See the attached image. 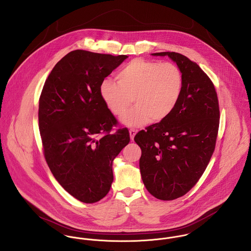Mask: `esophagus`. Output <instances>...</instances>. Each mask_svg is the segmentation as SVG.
Instances as JSON below:
<instances>
[{"instance_id":"1","label":"esophagus","mask_w":251,"mask_h":251,"mask_svg":"<svg viewBox=\"0 0 251 251\" xmlns=\"http://www.w3.org/2000/svg\"><path fill=\"white\" fill-rule=\"evenodd\" d=\"M136 132H137V131H136L135 129H130L129 133H130V137H131V139H132V140H134V137H135Z\"/></svg>"}]
</instances>
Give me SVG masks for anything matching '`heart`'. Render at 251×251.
<instances>
[{"label":"heart","instance_id":"obj_1","mask_svg":"<svg viewBox=\"0 0 251 251\" xmlns=\"http://www.w3.org/2000/svg\"><path fill=\"white\" fill-rule=\"evenodd\" d=\"M116 80L104 79L100 97L108 110L122 116L134 101L135 106L121 118L127 126L160 122L173 113L183 91V75L171 62L134 59L117 74Z\"/></svg>","mask_w":251,"mask_h":251}]
</instances>
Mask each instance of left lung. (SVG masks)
<instances>
[{
	"label": "left lung",
	"instance_id": "8db88e82",
	"mask_svg": "<svg viewBox=\"0 0 251 251\" xmlns=\"http://www.w3.org/2000/svg\"><path fill=\"white\" fill-rule=\"evenodd\" d=\"M168 55L183 75V91L173 113L135 136L141 149L139 168L148 192L162 201L187 193L205 171L216 146L220 108L211 79L190 59Z\"/></svg>",
	"mask_w": 251,
	"mask_h": 251
}]
</instances>
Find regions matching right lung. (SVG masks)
<instances>
[{"instance_id":"1","label":"right lung","mask_w":251,"mask_h":251,"mask_svg":"<svg viewBox=\"0 0 251 251\" xmlns=\"http://www.w3.org/2000/svg\"><path fill=\"white\" fill-rule=\"evenodd\" d=\"M127 55L76 50L62 58L39 99V131L46 161L60 185L78 201L103 199L114 180L113 161L130 142L127 128L100 97L101 82Z\"/></svg>"}]
</instances>
